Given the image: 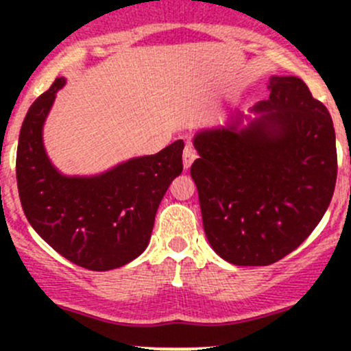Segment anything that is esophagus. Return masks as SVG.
<instances>
[{
    "instance_id": "1",
    "label": "esophagus",
    "mask_w": 351,
    "mask_h": 351,
    "mask_svg": "<svg viewBox=\"0 0 351 351\" xmlns=\"http://www.w3.org/2000/svg\"><path fill=\"white\" fill-rule=\"evenodd\" d=\"M196 158H198V153H196L195 147H193V145H186V147H184V150H183V167H184V170H188V168L191 167L193 162H195Z\"/></svg>"
}]
</instances>
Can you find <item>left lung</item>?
I'll list each match as a JSON object with an SVG mask.
<instances>
[{
    "instance_id": "left-lung-1",
    "label": "left lung",
    "mask_w": 351,
    "mask_h": 351,
    "mask_svg": "<svg viewBox=\"0 0 351 351\" xmlns=\"http://www.w3.org/2000/svg\"><path fill=\"white\" fill-rule=\"evenodd\" d=\"M267 100L193 138L191 165L206 237L234 265H269L317 228L337 181L327 107L295 75H272ZM248 123L244 124L243 120Z\"/></svg>"
}]
</instances>
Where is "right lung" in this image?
<instances>
[{"instance_id":"obj_1","label":"right lung","mask_w":351,"mask_h":351,"mask_svg":"<svg viewBox=\"0 0 351 351\" xmlns=\"http://www.w3.org/2000/svg\"><path fill=\"white\" fill-rule=\"evenodd\" d=\"M64 86L66 79H56L23 122L16 153L19 199L31 226L56 252L88 271H110L147 249L160 201L183 171L184 143L176 140L99 175H64L43 142L44 122Z\"/></svg>"}]
</instances>
